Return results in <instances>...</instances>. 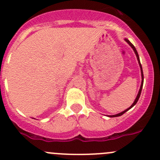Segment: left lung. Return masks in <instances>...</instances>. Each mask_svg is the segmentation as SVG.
<instances>
[{
  "label": "left lung",
  "instance_id": "obj_1",
  "mask_svg": "<svg viewBox=\"0 0 160 160\" xmlns=\"http://www.w3.org/2000/svg\"><path fill=\"white\" fill-rule=\"evenodd\" d=\"M125 40H126V42H127V43H128L129 45H130V46H131L132 48H133V51H134L135 54H136V56H137V58H138V63H139V65H140V67H141V78H142V82H141V88H140V90H139V92H138V96H137L136 99H135V100H134V102H133V104H132V105L130 106V107L129 108H127V110L123 111V112H121V113H119V114H117V115H111L110 117H118V116H121V115H123V114H124L125 112H127V111H128V110H130V109L132 107H133V106H134L135 104H137V102L138 101V100H139V97H140V96H141V89H142V87H143V83H144V74H143V71H142V67H141V62H140V59H139V56H138V51H137V49H136V48H135V47H134V45H133V44H132L131 42H130V41H129V40H127V39H125Z\"/></svg>",
  "mask_w": 160,
  "mask_h": 160
}]
</instances>
